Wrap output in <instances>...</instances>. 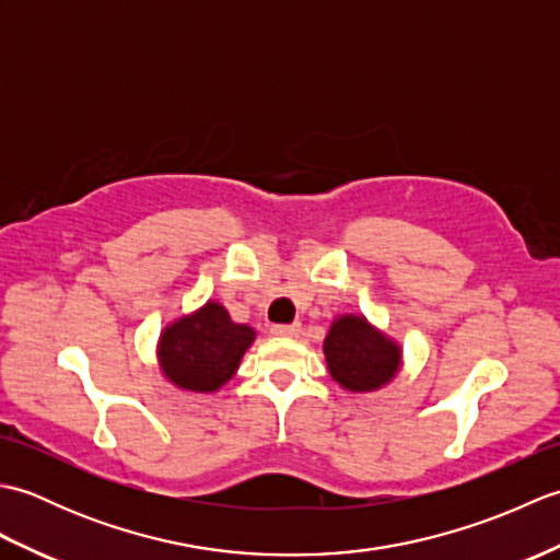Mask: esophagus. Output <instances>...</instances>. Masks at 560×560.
I'll return each mask as SVG.
<instances>
[{
	"instance_id": "obj_1",
	"label": "esophagus",
	"mask_w": 560,
	"mask_h": 560,
	"mask_svg": "<svg viewBox=\"0 0 560 560\" xmlns=\"http://www.w3.org/2000/svg\"><path fill=\"white\" fill-rule=\"evenodd\" d=\"M301 331V325L299 323H291V325H273L271 327V335L277 337H295Z\"/></svg>"
}]
</instances>
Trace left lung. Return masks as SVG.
I'll use <instances>...</instances> for the list:
<instances>
[{
	"label": "left lung",
	"mask_w": 560,
	"mask_h": 560,
	"mask_svg": "<svg viewBox=\"0 0 560 560\" xmlns=\"http://www.w3.org/2000/svg\"><path fill=\"white\" fill-rule=\"evenodd\" d=\"M325 355L331 377L343 389L373 392L395 377L401 351L395 341L368 325L365 317L343 315L329 327Z\"/></svg>",
	"instance_id": "obj_1"
}]
</instances>
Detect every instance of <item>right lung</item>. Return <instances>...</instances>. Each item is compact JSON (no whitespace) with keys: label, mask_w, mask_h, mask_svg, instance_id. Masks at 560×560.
Returning <instances> with one entry per match:
<instances>
[{"label":"right lung","mask_w":560,"mask_h":560,"mask_svg":"<svg viewBox=\"0 0 560 560\" xmlns=\"http://www.w3.org/2000/svg\"><path fill=\"white\" fill-rule=\"evenodd\" d=\"M253 341V327L235 325L223 305L207 303L195 315L165 327L159 361L173 385L189 392H217L235 375Z\"/></svg>","instance_id":"obj_1"}]
</instances>
